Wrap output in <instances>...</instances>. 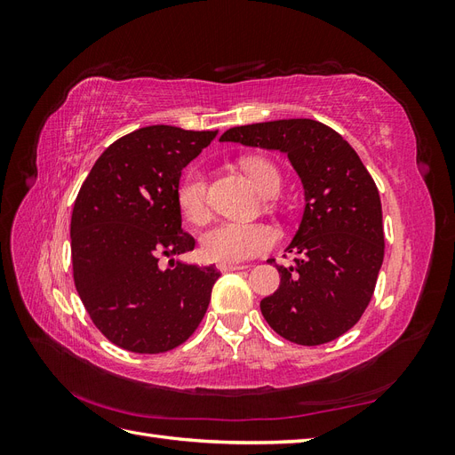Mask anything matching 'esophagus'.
I'll list each match as a JSON object with an SVG mask.
<instances>
[{"label": "esophagus", "mask_w": 455, "mask_h": 455, "mask_svg": "<svg viewBox=\"0 0 455 455\" xmlns=\"http://www.w3.org/2000/svg\"><path fill=\"white\" fill-rule=\"evenodd\" d=\"M218 269L222 273H229V271H239V269H249V266L244 264H220Z\"/></svg>", "instance_id": "obj_1"}]
</instances>
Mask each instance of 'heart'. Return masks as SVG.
<instances>
[{
    "instance_id": "b5f03b06",
    "label": "heart",
    "mask_w": 455,
    "mask_h": 455,
    "mask_svg": "<svg viewBox=\"0 0 455 455\" xmlns=\"http://www.w3.org/2000/svg\"><path fill=\"white\" fill-rule=\"evenodd\" d=\"M246 174L261 196H275L281 189V172L269 159L246 157ZM176 203L189 222L201 224L209 218L206 180L199 169H189L176 189ZM275 243V231L261 222H237L220 220L201 235V254L216 264H241L267 252Z\"/></svg>"
}]
</instances>
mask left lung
<instances>
[{"label": "left lung", "instance_id": "left-lung-1", "mask_svg": "<svg viewBox=\"0 0 455 455\" xmlns=\"http://www.w3.org/2000/svg\"><path fill=\"white\" fill-rule=\"evenodd\" d=\"M220 142L277 149L304 186V214L286 246L294 266H277L281 284L259 301L267 324L298 346H321L359 323L383 264L378 188L356 151L313 119L233 127Z\"/></svg>", "mask_w": 455, "mask_h": 455}]
</instances>
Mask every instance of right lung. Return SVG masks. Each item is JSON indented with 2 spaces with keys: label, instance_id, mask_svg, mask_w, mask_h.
I'll use <instances>...</instances> for the list:
<instances>
[{
  "label": "right lung",
  "instance_id": "right-lung-1",
  "mask_svg": "<svg viewBox=\"0 0 455 455\" xmlns=\"http://www.w3.org/2000/svg\"><path fill=\"white\" fill-rule=\"evenodd\" d=\"M218 131L154 125L116 140L81 186L70 224L77 294L121 349L164 353L203 321L220 273L172 256L194 251L176 189L182 169ZM171 257L170 267L158 266Z\"/></svg>",
  "mask_w": 455,
  "mask_h": 455
}]
</instances>
